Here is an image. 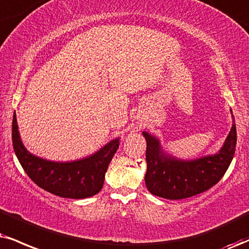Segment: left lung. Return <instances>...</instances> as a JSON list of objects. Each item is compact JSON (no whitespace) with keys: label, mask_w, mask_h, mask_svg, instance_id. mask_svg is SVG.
I'll list each match as a JSON object with an SVG mask.
<instances>
[{"label":"left lung","mask_w":249,"mask_h":249,"mask_svg":"<svg viewBox=\"0 0 249 249\" xmlns=\"http://www.w3.org/2000/svg\"><path fill=\"white\" fill-rule=\"evenodd\" d=\"M146 141L145 185L151 194L167 199H182L205 192L222 179L231 164L237 144L233 124L228 139L213 156L180 160L162 152L157 139L144 131Z\"/></svg>","instance_id":"left-lung-1"}]
</instances>
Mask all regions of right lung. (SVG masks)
<instances>
[{
	"label": "right lung",
	"instance_id": "obj_1",
	"mask_svg": "<svg viewBox=\"0 0 249 249\" xmlns=\"http://www.w3.org/2000/svg\"><path fill=\"white\" fill-rule=\"evenodd\" d=\"M12 145L21 167L40 188L66 198H87L103 188L105 174L119 148L113 140L91 157L76 161L56 162L31 155L21 143L16 115L12 119Z\"/></svg>",
	"mask_w": 249,
	"mask_h": 249
}]
</instances>
